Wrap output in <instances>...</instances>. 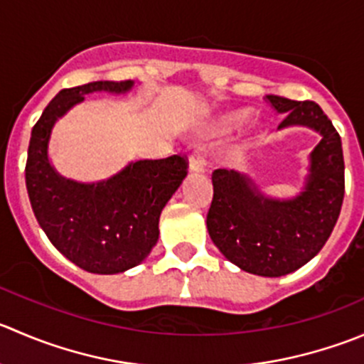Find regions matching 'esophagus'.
<instances>
[{
    "instance_id": "esophagus-1",
    "label": "esophagus",
    "mask_w": 364,
    "mask_h": 364,
    "mask_svg": "<svg viewBox=\"0 0 364 364\" xmlns=\"http://www.w3.org/2000/svg\"><path fill=\"white\" fill-rule=\"evenodd\" d=\"M206 167V161H204L203 151H193L192 156L188 160V171L190 172H203Z\"/></svg>"
}]
</instances>
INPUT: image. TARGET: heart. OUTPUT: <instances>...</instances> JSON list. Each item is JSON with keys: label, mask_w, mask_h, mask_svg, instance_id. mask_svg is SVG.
Masks as SVG:
<instances>
[{"label": "heart", "mask_w": 364, "mask_h": 364, "mask_svg": "<svg viewBox=\"0 0 364 364\" xmlns=\"http://www.w3.org/2000/svg\"><path fill=\"white\" fill-rule=\"evenodd\" d=\"M245 119H247V112H243V110L231 112V114H225V115H222L220 119H217V121H215V128L220 129V132H224V129L235 128V126L242 124Z\"/></svg>", "instance_id": "1"}]
</instances>
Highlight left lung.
Wrapping results in <instances>:
<instances>
[{"mask_svg": "<svg viewBox=\"0 0 364 364\" xmlns=\"http://www.w3.org/2000/svg\"><path fill=\"white\" fill-rule=\"evenodd\" d=\"M267 100L277 114H284L279 129L306 126L322 136L309 154L304 186L291 199H276L264 196L247 174L217 168L206 225L218 250L236 267L256 276L281 277L326 245L343 203L345 164L340 135L315 101Z\"/></svg>", "mask_w": 364, "mask_h": 364, "instance_id": "left-lung-1", "label": "left lung"}]
</instances>
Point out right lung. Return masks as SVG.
<instances>
[{
	"label": "right lung",
	"mask_w": 364,
	"mask_h": 364,
	"mask_svg": "<svg viewBox=\"0 0 364 364\" xmlns=\"http://www.w3.org/2000/svg\"><path fill=\"white\" fill-rule=\"evenodd\" d=\"M135 81H94L63 88L31 129L26 188L31 208L49 242L69 261L92 274H121L142 263L156 245L158 222L183 179L186 160L129 161L97 183L63 178L49 161L56 121L92 92L128 94Z\"/></svg>",
	"instance_id": "add662e5"
}]
</instances>
